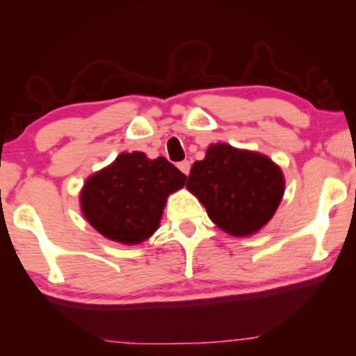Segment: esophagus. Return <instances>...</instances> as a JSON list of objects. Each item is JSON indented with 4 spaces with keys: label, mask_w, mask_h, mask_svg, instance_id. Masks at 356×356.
<instances>
[{
    "label": "esophagus",
    "mask_w": 356,
    "mask_h": 356,
    "mask_svg": "<svg viewBox=\"0 0 356 356\" xmlns=\"http://www.w3.org/2000/svg\"><path fill=\"white\" fill-rule=\"evenodd\" d=\"M178 168H179V172H181V173L189 175V168H191V163H189L188 160H183V162L178 163Z\"/></svg>",
    "instance_id": "esophagus-1"
}]
</instances>
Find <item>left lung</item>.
<instances>
[{"label": "left lung", "instance_id": "1", "mask_svg": "<svg viewBox=\"0 0 356 356\" xmlns=\"http://www.w3.org/2000/svg\"><path fill=\"white\" fill-rule=\"evenodd\" d=\"M186 188L222 230L248 236L274 216L285 183L280 168L266 155L216 144L206 159L193 163Z\"/></svg>", "mask_w": 356, "mask_h": 356}]
</instances>
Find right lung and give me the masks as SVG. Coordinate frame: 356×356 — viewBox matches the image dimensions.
<instances>
[{
  "label": "right lung",
  "mask_w": 356,
  "mask_h": 356,
  "mask_svg": "<svg viewBox=\"0 0 356 356\" xmlns=\"http://www.w3.org/2000/svg\"><path fill=\"white\" fill-rule=\"evenodd\" d=\"M186 175L165 157L121 154L92 175L81 193L87 222L110 240L136 245L159 228L170 193L184 186Z\"/></svg>",
  "instance_id": "1"
}]
</instances>
